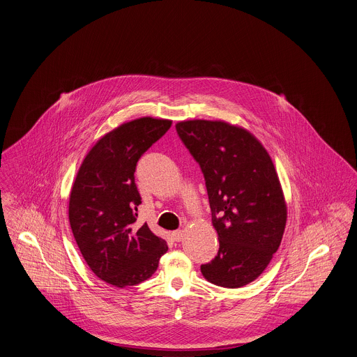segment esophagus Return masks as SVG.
I'll return each instance as SVG.
<instances>
[{
	"label": "esophagus",
	"instance_id": "1",
	"mask_svg": "<svg viewBox=\"0 0 357 357\" xmlns=\"http://www.w3.org/2000/svg\"><path fill=\"white\" fill-rule=\"evenodd\" d=\"M185 237V233H183V230H176V231H174L172 233V238H174V241H182Z\"/></svg>",
	"mask_w": 357,
	"mask_h": 357
}]
</instances>
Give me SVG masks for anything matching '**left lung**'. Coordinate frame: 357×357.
Listing matches in <instances>:
<instances>
[{"label": "left lung", "instance_id": "obj_1", "mask_svg": "<svg viewBox=\"0 0 357 357\" xmlns=\"http://www.w3.org/2000/svg\"><path fill=\"white\" fill-rule=\"evenodd\" d=\"M178 135L204 174L218 256L204 278L237 289L260 277L283 237L287 206L274 162L246 128L223 120H183Z\"/></svg>", "mask_w": 357, "mask_h": 357}]
</instances>
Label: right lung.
<instances>
[{"instance_id": "obj_1", "label": "right lung", "mask_w": 357, "mask_h": 357, "mask_svg": "<svg viewBox=\"0 0 357 357\" xmlns=\"http://www.w3.org/2000/svg\"><path fill=\"white\" fill-rule=\"evenodd\" d=\"M171 124L151 116L120 124L89 151L74 181L68 205L73 234L90 270L116 287L149 279L168 250L146 223H137L141 196L134 172Z\"/></svg>"}]
</instances>
